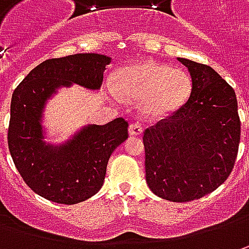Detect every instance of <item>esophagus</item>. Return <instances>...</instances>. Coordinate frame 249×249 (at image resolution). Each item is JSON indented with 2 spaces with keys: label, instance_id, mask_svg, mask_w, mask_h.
Returning <instances> with one entry per match:
<instances>
[{
  "label": "esophagus",
  "instance_id": "obj_1",
  "mask_svg": "<svg viewBox=\"0 0 249 249\" xmlns=\"http://www.w3.org/2000/svg\"><path fill=\"white\" fill-rule=\"evenodd\" d=\"M130 136H140L142 134V126L140 123H131L129 126Z\"/></svg>",
  "mask_w": 249,
  "mask_h": 249
}]
</instances>
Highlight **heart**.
<instances>
[{"mask_svg": "<svg viewBox=\"0 0 249 249\" xmlns=\"http://www.w3.org/2000/svg\"><path fill=\"white\" fill-rule=\"evenodd\" d=\"M116 90L139 100L144 115L163 118L178 110L191 94V79L178 68L155 61H141L120 68L115 74ZM115 95H118L113 91Z\"/></svg>", "mask_w": 249, "mask_h": 249, "instance_id": "1", "label": "heart"}]
</instances>
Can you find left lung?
<instances>
[{
    "instance_id": "left-lung-1",
    "label": "left lung",
    "mask_w": 249,
    "mask_h": 249,
    "mask_svg": "<svg viewBox=\"0 0 249 249\" xmlns=\"http://www.w3.org/2000/svg\"><path fill=\"white\" fill-rule=\"evenodd\" d=\"M193 89L187 102L144 131L145 178L155 196L188 202L212 193L234 167L241 122L233 87L211 66L177 58Z\"/></svg>"
}]
</instances>
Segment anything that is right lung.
Returning a JSON list of instances; mask_svg holds the SVG:
<instances>
[{
	"label": "right lung",
	"instance_id": "1",
	"mask_svg": "<svg viewBox=\"0 0 249 249\" xmlns=\"http://www.w3.org/2000/svg\"><path fill=\"white\" fill-rule=\"evenodd\" d=\"M110 58L74 53L36 66L15 89L11 101L8 147L19 175L36 194L73 205L97 194L104 184L112 152L129 137L123 118L82 129L62 145L43 141V109L58 87L73 83L98 90Z\"/></svg>",
	"mask_w": 249,
	"mask_h": 249
}]
</instances>
